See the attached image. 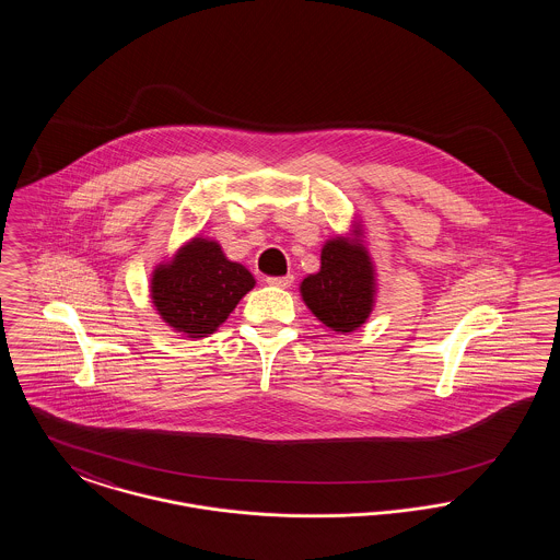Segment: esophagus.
<instances>
[{
	"instance_id": "1",
	"label": "esophagus",
	"mask_w": 560,
	"mask_h": 560,
	"mask_svg": "<svg viewBox=\"0 0 560 560\" xmlns=\"http://www.w3.org/2000/svg\"><path fill=\"white\" fill-rule=\"evenodd\" d=\"M268 285H272V288H290L293 283L292 275H288V277H268L267 279Z\"/></svg>"
}]
</instances>
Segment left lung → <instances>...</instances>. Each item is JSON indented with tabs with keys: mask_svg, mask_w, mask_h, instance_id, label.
I'll return each instance as SVG.
<instances>
[{
	"mask_svg": "<svg viewBox=\"0 0 560 560\" xmlns=\"http://www.w3.org/2000/svg\"><path fill=\"white\" fill-rule=\"evenodd\" d=\"M300 295L327 331L350 334L372 317L377 272L361 220L320 247V267L300 281Z\"/></svg>",
	"mask_w": 560,
	"mask_h": 560,
	"instance_id": "obj_1",
	"label": "left lung"
}]
</instances>
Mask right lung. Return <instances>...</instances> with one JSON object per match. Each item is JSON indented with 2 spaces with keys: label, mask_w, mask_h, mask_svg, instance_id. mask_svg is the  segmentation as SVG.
Here are the masks:
<instances>
[{
  "label": "right lung",
  "mask_w": 560,
  "mask_h": 560,
  "mask_svg": "<svg viewBox=\"0 0 560 560\" xmlns=\"http://www.w3.org/2000/svg\"><path fill=\"white\" fill-rule=\"evenodd\" d=\"M254 285L249 268L226 258L218 241L195 235L153 268L149 295L174 334L201 340L218 331Z\"/></svg>",
  "instance_id": "1"
}]
</instances>
